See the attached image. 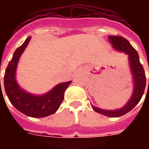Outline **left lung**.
I'll use <instances>...</instances> for the list:
<instances>
[{"label": "left lung", "instance_id": "8db88e82", "mask_svg": "<svg viewBox=\"0 0 149 149\" xmlns=\"http://www.w3.org/2000/svg\"><path fill=\"white\" fill-rule=\"evenodd\" d=\"M109 42L112 44V47L117 51L125 52L128 55L130 68L132 70L133 76V82H134V90L133 93L127 104L123 107L122 108L117 110H103L97 107L92 106L93 111L103 115L111 117V118H118L132 111L137 104H139L141 98L145 92L146 85V72L144 70L142 65L139 61V56L137 51L134 49L133 46L129 43L126 38L121 36H108ZM149 86V79H148Z\"/></svg>", "mask_w": 149, "mask_h": 149}]
</instances>
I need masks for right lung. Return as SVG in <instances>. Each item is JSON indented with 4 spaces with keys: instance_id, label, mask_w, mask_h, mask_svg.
<instances>
[{
    "instance_id": "1",
    "label": "right lung",
    "mask_w": 149,
    "mask_h": 149,
    "mask_svg": "<svg viewBox=\"0 0 149 149\" xmlns=\"http://www.w3.org/2000/svg\"><path fill=\"white\" fill-rule=\"evenodd\" d=\"M30 40L31 37L27 38L13 54L6 68L3 85L8 99L17 111L31 118H44L56 113L59 108L64 99V93L71 81L61 83L42 95H34L21 88L16 80V70L20 57Z\"/></svg>"
}]
</instances>
